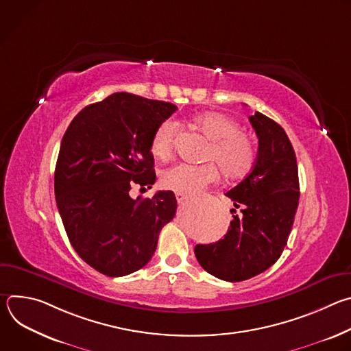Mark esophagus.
<instances>
[{"instance_id": "esophagus-1", "label": "esophagus", "mask_w": 351, "mask_h": 351, "mask_svg": "<svg viewBox=\"0 0 351 351\" xmlns=\"http://www.w3.org/2000/svg\"><path fill=\"white\" fill-rule=\"evenodd\" d=\"M187 198H189L187 194H184V193H176V202H178L179 204H183Z\"/></svg>"}]
</instances>
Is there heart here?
<instances>
[{
  "mask_svg": "<svg viewBox=\"0 0 351 351\" xmlns=\"http://www.w3.org/2000/svg\"><path fill=\"white\" fill-rule=\"evenodd\" d=\"M190 125L202 133L210 145L204 153V165L179 164L168 168L161 175L165 189L176 193L191 194L214 183L218 179L217 164L222 175L229 180H239L252 172L257 152L254 143L240 132V126L232 118L219 112H203L191 118ZM178 138V126L173 121L161 122L149 140V152L160 160L171 157Z\"/></svg>",
  "mask_w": 351,
  "mask_h": 351,
  "instance_id": "obj_1",
  "label": "heart"
}]
</instances>
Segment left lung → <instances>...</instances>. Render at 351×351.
Returning <instances> with one entry per match:
<instances>
[{
  "label": "left lung",
  "mask_w": 351,
  "mask_h": 351,
  "mask_svg": "<svg viewBox=\"0 0 351 351\" xmlns=\"http://www.w3.org/2000/svg\"><path fill=\"white\" fill-rule=\"evenodd\" d=\"M248 119L258 137L257 161L226 193L240 214L230 211L233 219L223 239L194 247L198 264L228 282L260 275L279 260L300 197L295 154L286 132L261 112Z\"/></svg>",
  "instance_id": "1"
}]
</instances>
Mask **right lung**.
Masks as SVG:
<instances>
[{"instance_id": "obj_1", "label": "right lung", "mask_w": 351, "mask_h": 351, "mask_svg": "<svg viewBox=\"0 0 351 351\" xmlns=\"http://www.w3.org/2000/svg\"><path fill=\"white\" fill-rule=\"evenodd\" d=\"M176 110L158 99L114 93L84 107L62 137L54 178L57 207L75 252L99 274L118 278L143 268L176 214L171 190L153 198L129 194L134 184H154L149 140Z\"/></svg>"}]
</instances>
